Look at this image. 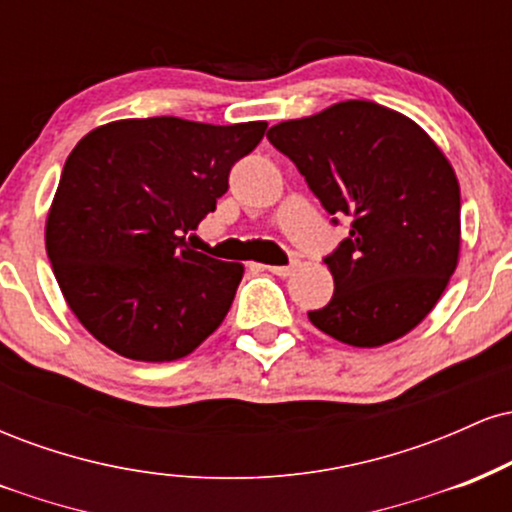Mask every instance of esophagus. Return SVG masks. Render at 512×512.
Segmentation results:
<instances>
[{"mask_svg": "<svg viewBox=\"0 0 512 512\" xmlns=\"http://www.w3.org/2000/svg\"><path fill=\"white\" fill-rule=\"evenodd\" d=\"M293 267H296V264H284V267H267V269L276 276H289L293 272Z\"/></svg>", "mask_w": 512, "mask_h": 512, "instance_id": "34e87169", "label": "esophagus"}]
</instances>
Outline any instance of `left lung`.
Here are the masks:
<instances>
[{"mask_svg": "<svg viewBox=\"0 0 512 512\" xmlns=\"http://www.w3.org/2000/svg\"><path fill=\"white\" fill-rule=\"evenodd\" d=\"M296 163L332 223L351 231L325 257L332 301L310 322L351 346L414 330L443 296L460 255V185L416 122L370 101H344L267 132Z\"/></svg>", "mask_w": 512, "mask_h": 512, "instance_id": "obj_1", "label": "left lung"}]
</instances>
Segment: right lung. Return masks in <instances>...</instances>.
Returning a JSON list of instances; mask_svg holds the SVG:
<instances>
[{
  "label": "right lung",
  "instance_id": "add662e5",
  "mask_svg": "<svg viewBox=\"0 0 512 512\" xmlns=\"http://www.w3.org/2000/svg\"><path fill=\"white\" fill-rule=\"evenodd\" d=\"M267 122L117 120L88 132L62 168L45 248L72 313L134 361L197 349L231 308L243 267L185 243L226 195L228 173Z\"/></svg>",
  "mask_w": 512,
  "mask_h": 512
}]
</instances>
